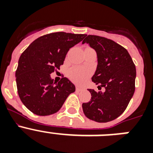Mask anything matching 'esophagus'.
<instances>
[{
  "label": "esophagus",
  "instance_id": "esophagus-1",
  "mask_svg": "<svg viewBox=\"0 0 153 153\" xmlns=\"http://www.w3.org/2000/svg\"><path fill=\"white\" fill-rule=\"evenodd\" d=\"M83 90V89L81 88V87H79V86H76V91L77 92H79V91H81V90Z\"/></svg>",
  "mask_w": 153,
  "mask_h": 153
}]
</instances>
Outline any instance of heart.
Returning a JSON list of instances; mask_svg holds the SVG:
<instances>
[{
  "label": "heart",
  "instance_id": "obj_1",
  "mask_svg": "<svg viewBox=\"0 0 153 153\" xmlns=\"http://www.w3.org/2000/svg\"><path fill=\"white\" fill-rule=\"evenodd\" d=\"M90 73L86 69L81 67H72L69 70L68 76L71 80L77 84H82L85 83L90 77Z\"/></svg>",
  "mask_w": 153,
  "mask_h": 153
}]
</instances>
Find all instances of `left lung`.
<instances>
[{
  "label": "left lung",
  "instance_id": "1",
  "mask_svg": "<svg viewBox=\"0 0 153 153\" xmlns=\"http://www.w3.org/2000/svg\"><path fill=\"white\" fill-rule=\"evenodd\" d=\"M84 43L95 50L98 58L92 81L100 85L98 89L104 87L105 91L89 89L91 100L82 105L83 113L96 122H109L125 111L134 94L136 66L126 49L110 39L88 35Z\"/></svg>",
  "mask_w": 153,
  "mask_h": 153
}]
</instances>
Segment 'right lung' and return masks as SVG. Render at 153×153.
<instances>
[{
    "instance_id": "add662e5",
    "label": "right lung",
    "mask_w": 153,
    "mask_h": 153,
    "mask_svg": "<svg viewBox=\"0 0 153 153\" xmlns=\"http://www.w3.org/2000/svg\"><path fill=\"white\" fill-rule=\"evenodd\" d=\"M85 36L65 32L48 33L35 40L22 53L16 83L19 97L30 111L38 116L53 114L75 91V86L67 78L63 76L56 83L51 74L60 70L69 50Z\"/></svg>"
}]
</instances>
